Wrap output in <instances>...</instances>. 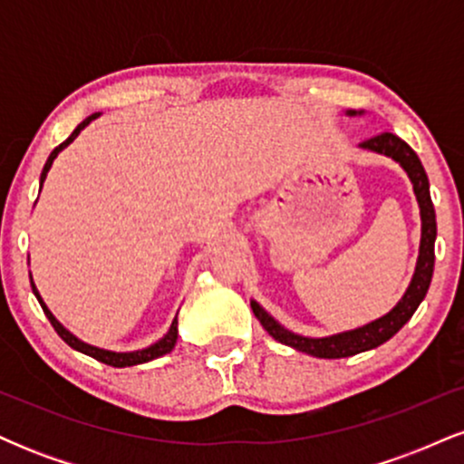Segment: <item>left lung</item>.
Here are the masks:
<instances>
[{
  "instance_id": "8db88e82",
  "label": "left lung",
  "mask_w": 464,
  "mask_h": 464,
  "mask_svg": "<svg viewBox=\"0 0 464 464\" xmlns=\"http://www.w3.org/2000/svg\"><path fill=\"white\" fill-rule=\"evenodd\" d=\"M364 111H347V115H362ZM360 148L364 150L386 154L392 161H397L406 169L410 183H412L414 196H417L419 211H420V246H419V259L417 268H414L412 281H410L406 295L399 299V303L392 307L391 312L384 314L377 321H371L362 324L358 329H349V332L324 335V338H307V335H299L290 329H285L284 324H279L270 316L268 312L259 305L257 301H250L253 314L257 316V321L262 323V327L273 335L275 340H279L281 344L303 351V353L314 355V358H349V355L362 353V351H369L384 344L386 340H391L399 329L406 324L412 314L417 312L420 301L428 295L430 281H432L434 273V242H436V214L432 198H430V180L425 174L423 165L417 152L408 146L406 141L399 140L392 132H382V135L371 137V140L362 141Z\"/></svg>"
}]
</instances>
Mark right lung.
Instances as JSON below:
<instances>
[{"mask_svg":"<svg viewBox=\"0 0 464 464\" xmlns=\"http://www.w3.org/2000/svg\"><path fill=\"white\" fill-rule=\"evenodd\" d=\"M95 117H100V113H93V115H89L87 120H82V121H80V124L76 126V130H73L72 135H69L67 140L61 143V146H56L54 150H52V154H50V157H47V161H45V165H44V172H41V180H39V183H41V188H44V183H45V177H47V172H50L52 163H54V159L58 157V152H61V150H65V148L69 146V143H72V141L76 140V137L80 135V130H82V129H87V126L92 124V121L95 120ZM30 285H32V292H34V296H36V299H39L41 307H44L45 316L50 318L52 327L56 329V334L61 335L63 340H65V343L69 344V347H72V349H76V351H80V353H84V355H92V358H95V360H98V362H104V364H109V366H117V369H124V366H137V364H146V362H150V360H157V358H161V355L169 353V351L174 349V344H177V338H179V321H177V318H174L172 324H169L168 334H165L161 340H157V343L150 344V347H146V349H140V351H126V353H117V351H106V349L93 347V344H87V343H82V340L76 338V335H73L72 332H69V329H65V327H63L61 323L56 321V316H54V314H52L50 310H47V305H45V303H44V299H41L39 290H36L34 281H32V275H30Z\"/></svg>","mask_w":464,"mask_h":464,"instance_id":"obj_1","label":"right lung"}]
</instances>
